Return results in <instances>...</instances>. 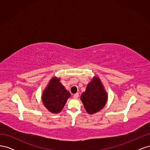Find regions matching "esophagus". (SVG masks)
Segmentation results:
<instances>
[{"label":"esophagus","mask_w":150,"mask_h":150,"mask_svg":"<svg viewBox=\"0 0 150 150\" xmlns=\"http://www.w3.org/2000/svg\"><path fill=\"white\" fill-rule=\"evenodd\" d=\"M78 97H79V94L78 93H76V94H74V96H73L74 99H78Z\"/></svg>","instance_id":"esophagus-1"}]
</instances>
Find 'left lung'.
Here are the masks:
<instances>
[{
    "mask_svg": "<svg viewBox=\"0 0 150 150\" xmlns=\"http://www.w3.org/2000/svg\"><path fill=\"white\" fill-rule=\"evenodd\" d=\"M108 98V93L101 79L98 76H94L81 96V100L86 112L89 115H93L105 106Z\"/></svg>",
    "mask_w": 150,
    "mask_h": 150,
    "instance_id": "left-lung-1",
    "label": "left lung"
}]
</instances>
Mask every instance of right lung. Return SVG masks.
<instances>
[{"label": "right lung", "mask_w": 150, "mask_h": 150, "mask_svg": "<svg viewBox=\"0 0 150 150\" xmlns=\"http://www.w3.org/2000/svg\"><path fill=\"white\" fill-rule=\"evenodd\" d=\"M70 96V93L61 84L60 78L54 76L43 91L41 98L43 104L48 111L57 114L62 110Z\"/></svg>", "instance_id": "add662e5"}]
</instances>
